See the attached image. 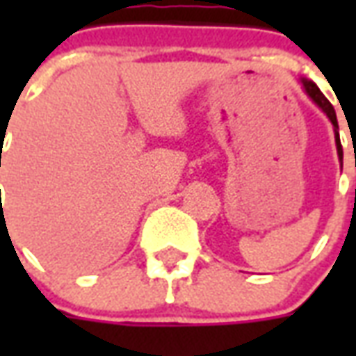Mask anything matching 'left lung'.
<instances>
[{"label": "left lung", "instance_id": "obj_1", "mask_svg": "<svg viewBox=\"0 0 356 356\" xmlns=\"http://www.w3.org/2000/svg\"><path fill=\"white\" fill-rule=\"evenodd\" d=\"M301 86L305 89V93L309 95V99L318 106V108L328 116V120L334 125V137H336V148H337V158H339V163H341V168H343V148H341V140H339V127H337V116H336V110L334 106L330 104V101L322 95V91L316 88V83L311 80H307V78H301Z\"/></svg>", "mask_w": 356, "mask_h": 356}]
</instances>
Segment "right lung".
<instances>
[{
    "label": "right lung",
    "mask_w": 356,
    "mask_h": 356,
    "mask_svg": "<svg viewBox=\"0 0 356 356\" xmlns=\"http://www.w3.org/2000/svg\"><path fill=\"white\" fill-rule=\"evenodd\" d=\"M0 158H1V154H0Z\"/></svg>",
    "instance_id": "right-lung-1"
}]
</instances>
